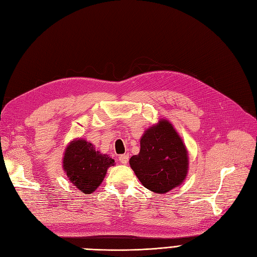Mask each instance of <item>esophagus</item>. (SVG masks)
Returning a JSON list of instances; mask_svg holds the SVG:
<instances>
[{"label":"esophagus","mask_w":257,"mask_h":257,"mask_svg":"<svg viewBox=\"0 0 257 257\" xmlns=\"http://www.w3.org/2000/svg\"><path fill=\"white\" fill-rule=\"evenodd\" d=\"M119 161H120L121 164H127L128 154H121L119 157Z\"/></svg>","instance_id":"34e87169"}]
</instances>
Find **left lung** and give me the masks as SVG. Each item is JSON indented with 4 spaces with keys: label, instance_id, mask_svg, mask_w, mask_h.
I'll return each instance as SVG.
<instances>
[{
    "label": "left lung",
    "instance_id": "1",
    "mask_svg": "<svg viewBox=\"0 0 257 257\" xmlns=\"http://www.w3.org/2000/svg\"><path fill=\"white\" fill-rule=\"evenodd\" d=\"M130 165L145 188L164 194L184 181L188 151L172 123L161 119L145 132L141 151L130 159Z\"/></svg>",
    "mask_w": 257,
    "mask_h": 257
}]
</instances>
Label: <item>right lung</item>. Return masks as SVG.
I'll list each match as a JSON object with an SVG mask.
<instances>
[{
    "instance_id": "1",
    "label": "right lung",
    "mask_w": 257,
    "mask_h": 257,
    "mask_svg": "<svg viewBox=\"0 0 257 257\" xmlns=\"http://www.w3.org/2000/svg\"><path fill=\"white\" fill-rule=\"evenodd\" d=\"M114 160L96 151L94 146L84 139H77L67 146L63 157V169L77 189L83 193H93L102 183L108 167Z\"/></svg>"
}]
</instances>
